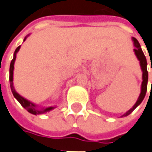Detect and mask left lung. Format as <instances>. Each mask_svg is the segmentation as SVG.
Returning <instances> with one entry per match:
<instances>
[{
    "label": "left lung",
    "mask_w": 152,
    "mask_h": 152,
    "mask_svg": "<svg viewBox=\"0 0 152 152\" xmlns=\"http://www.w3.org/2000/svg\"><path fill=\"white\" fill-rule=\"evenodd\" d=\"M132 41H133V44L135 46L134 48V52H135V55L137 56V58L138 59L139 63H140V67H141V69H142V72H143V75H142V79H143V82H142V84H141V92H140V95L136 102V104L133 105V107L131 108V110H129L126 113H124L123 117H127L128 115H130L131 112L141 104L144 100L145 96V94H146V91H147V83H148V71H147V61H146V58H145V55H144V52L142 50V48L140 47V44L138 42V41L132 37ZM151 70H152V66H151Z\"/></svg>",
    "instance_id": "obj_1"
}]
</instances>
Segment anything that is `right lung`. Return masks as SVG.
<instances>
[{
    "mask_svg": "<svg viewBox=\"0 0 152 152\" xmlns=\"http://www.w3.org/2000/svg\"><path fill=\"white\" fill-rule=\"evenodd\" d=\"M27 35L25 38H24V41L27 39V37L28 36ZM23 41V42H24ZM21 48V46H19L18 48L15 49V53H14V57H13V60L11 61L10 63V68H9V83H10V88L12 90V93L14 95V96L16 98V100L21 104V106L26 109L29 113L33 114V115H41V114H44V113H47L48 111L54 110L55 108H56V106H49V107H45V108H38L37 105L32 102H30L29 100L24 98L23 96H21V95H19L15 90L14 88V83H13V75H14V65H15V59H16V54L17 52L19 51V49Z\"/></svg>",
    "mask_w": 152,
    "mask_h": 152,
    "instance_id": "1",
    "label": "right lung"
}]
</instances>
